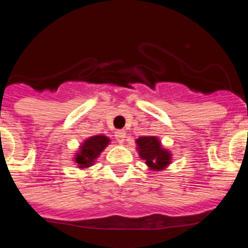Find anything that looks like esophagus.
I'll list each match as a JSON object with an SVG mask.
<instances>
[{"mask_svg": "<svg viewBox=\"0 0 248 248\" xmlns=\"http://www.w3.org/2000/svg\"><path fill=\"white\" fill-rule=\"evenodd\" d=\"M115 138H116V140L119 143H124V138H126V133H124V131H117L115 133Z\"/></svg>", "mask_w": 248, "mask_h": 248, "instance_id": "1", "label": "esophagus"}]
</instances>
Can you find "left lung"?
<instances>
[{
  "instance_id": "obj_1",
  "label": "left lung",
  "mask_w": 248,
  "mask_h": 248,
  "mask_svg": "<svg viewBox=\"0 0 248 248\" xmlns=\"http://www.w3.org/2000/svg\"><path fill=\"white\" fill-rule=\"evenodd\" d=\"M136 149L145 165L152 171H163L172 160V154L163 147L161 140L156 136H143L136 140Z\"/></svg>"
}]
</instances>
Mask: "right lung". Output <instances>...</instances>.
<instances>
[{
    "label": "right lung",
    "mask_w": 248,
    "mask_h": 248,
    "mask_svg": "<svg viewBox=\"0 0 248 248\" xmlns=\"http://www.w3.org/2000/svg\"><path fill=\"white\" fill-rule=\"evenodd\" d=\"M110 138L104 135L92 136L80 143L77 153L73 156V161L80 170L90 168L95 164L96 159L100 156L106 147L110 144Z\"/></svg>",
    "instance_id": "1"
}]
</instances>
